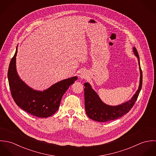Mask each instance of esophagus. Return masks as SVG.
I'll return each instance as SVG.
<instances>
[{"instance_id":"1","label":"esophagus","mask_w":156,"mask_h":156,"mask_svg":"<svg viewBox=\"0 0 156 156\" xmlns=\"http://www.w3.org/2000/svg\"><path fill=\"white\" fill-rule=\"evenodd\" d=\"M88 76V73L85 70H83V71H81L80 74H79V77L82 79H85Z\"/></svg>"}]
</instances>
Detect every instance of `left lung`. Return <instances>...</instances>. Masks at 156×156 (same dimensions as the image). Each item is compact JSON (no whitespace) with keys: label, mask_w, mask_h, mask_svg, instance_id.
Masks as SVG:
<instances>
[{"label":"left lung","mask_w":156,"mask_h":156,"mask_svg":"<svg viewBox=\"0 0 156 156\" xmlns=\"http://www.w3.org/2000/svg\"><path fill=\"white\" fill-rule=\"evenodd\" d=\"M134 55L137 57L140 71V81L138 89L129 100L117 106L105 103L89 83H85V106L86 113L89 118L98 122H108L118 119L127 113L133 106L142 85V72L140 68L139 56L136 48H133Z\"/></svg>","instance_id":"left-lung-1"}]
</instances>
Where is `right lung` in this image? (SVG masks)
Here are the masks:
<instances>
[{"mask_svg":"<svg viewBox=\"0 0 156 156\" xmlns=\"http://www.w3.org/2000/svg\"><path fill=\"white\" fill-rule=\"evenodd\" d=\"M17 47L8 71L11 95L17 105L23 111L39 118L49 117L58 111L63 95L77 80V77L59 81L43 91L29 87L20 79L17 71Z\"/></svg>","mask_w":156,"mask_h":156,"instance_id":"1","label":"right lung"}]
</instances>
